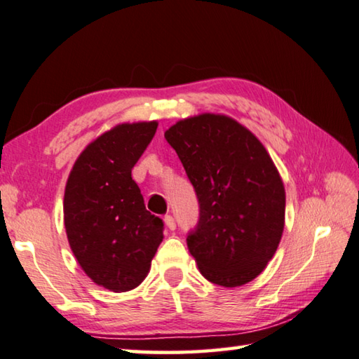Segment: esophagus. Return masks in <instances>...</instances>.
Returning <instances> with one entry per match:
<instances>
[{"instance_id": "1", "label": "esophagus", "mask_w": 359, "mask_h": 359, "mask_svg": "<svg viewBox=\"0 0 359 359\" xmlns=\"http://www.w3.org/2000/svg\"><path fill=\"white\" fill-rule=\"evenodd\" d=\"M163 219H165V224H166V227H168L169 231H174L175 229V221H174V218L171 217V215H166V217L163 218Z\"/></svg>"}]
</instances>
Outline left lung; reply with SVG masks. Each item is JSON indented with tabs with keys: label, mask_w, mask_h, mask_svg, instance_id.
<instances>
[{
	"label": "left lung",
	"mask_w": 359,
	"mask_h": 359,
	"mask_svg": "<svg viewBox=\"0 0 359 359\" xmlns=\"http://www.w3.org/2000/svg\"><path fill=\"white\" fill-rule=\"evenodd\" d=\"M165 138L198 198L199 219L187 245L201 275L223 287L252 281L284 231L285 191L275 163L250 130L227 116L179 121Z\"/></svg>",
	"instance_id": "8db88e82"
}]
</instances>
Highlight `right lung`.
I'll use <instances>...</instances> for the list:
<instances>
[{
    "label": "right lung",
    "mask_w": 359,
    "mask_h": 359,
    "mask_svg": "<svg viewBox=\"0 0 359 359\" xmlns=\"http://www.w3.org/2000/svg\"><path fill=\"white\" fill-rule=\"evenodd\" d=\"M157 122L122 123L84 149L64 194L72 251L95 284L113 292L140 285L163 240V219L146 210L132 169Z\"/></svg>",
    "instance_id": "1"
}]
</instances>
